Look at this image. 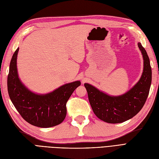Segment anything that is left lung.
Masks as SVG:
<instances>
[{
  "label": "left lung",
  "mask_w": 159,
  "mask_h": 159,
  "mask_svg": "<svg viewBox=\"0 0 159 159\" xmlns=\"http://www.w3.org/2000/svg\"><path fill=\"white\" fill-rule=\"evenodd\" d=\"M143 58V71L140 80L127 92L119 96H111L94 86L85 84L88 98L95 115L109 123H120L131 119L145 105L150 90L152 71L150 60L145 48L138 43Z\"/></svg>",
  "instance_id": "8db88e82"
}]
</instances>
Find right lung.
<instances>
[{
  "mask_svg": "<svg viewBox=\"0 0 159 159\" xmlns=\"http://www.w3.org/2000/svg\"><path fill=\"white\" fill-rule=\"evenodd\" d=\"M18 50V48L12 56L7 79L11 102L22 118L32 125L42 128L57 125L64 120L66 103L81 82L75 81L64 84L46 94L32 92L18 78L16 66Z\"/></svg>",
  "mask_w": 159,
  "mask_h": 159,
  "instance_id": "add662e5",
  "label": "right lung"
}]
</instances>
